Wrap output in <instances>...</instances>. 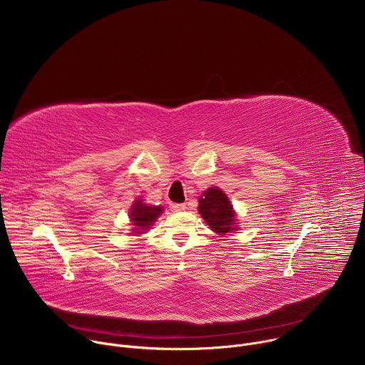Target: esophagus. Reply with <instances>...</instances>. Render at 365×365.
<instances>
[{
    "label": "esophagus",
    "instance_id": "esophagus-1",
    "mask_svg": "<svg viewBox=\"0 0 365 365\" xmlns=\"http://www.w3.org/2000/svg\"><path fill=\"white\" fill-rule=\"evenodd\" d=\"M170 210L173 212H182V211L186 210V205L185 203H172L170 205Z\"/></svg>",
    "mask_w": 365,
    "mask_h": 365
}]
</instances>
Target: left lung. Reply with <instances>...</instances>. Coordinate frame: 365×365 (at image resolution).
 <instances>
[{
    "label": "left lung",
    "instance_id": "left-lung-1",
    "mask_svg": "<svg viewBox=\"0 0 365 365\" xmlns=\"http://www.w3.org/2000/svg\"><path fill=\"white\" fill-rule=\"evenodd\" d=\"M197 202V212L214 232L218 235H227L228 232L238 231L237 212L222 189L218 186L206 189L199 196Z\"/></svg>",
    "mask_w": 365,
    "mask_h": 365
}]
</instances>
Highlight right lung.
Masks as SVG:
<instances>
[{"mask_svg":"<svg viewBox=\"0 0 365 365\" xmlns=\"http://www.w3.org/2000/svg\"><path fill=\"white\" fill-rule=\"evenodd\" d=\"M163 214V206H155V205H147L143 197H137L128 211L131 235H141L145 234L158 218Z\"/></svg>","mask_w":365,"mask_h":365,"instance_id":"right-lung-1","label":"right lung"}]
</instances>
